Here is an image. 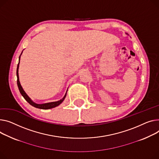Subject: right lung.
Here are the masks:
<instances>
[{
	"label": "right lung",
	"mask_w": 159,
	"mask_h": 159,
	"mask_svg": "<svg viewBox=\"0 0 159 159\" xmlns=\"http://www.w3.org/2000/svg\"><path fill=\"white\" fill-rule=\"evenodd\" d=\"M20 56L19 57V62H20ZM19 62L18 64V66H17V70H16V76H17V85H18V89H19V91L21 93V94L22 95L23 97L25 98V100L30 104L32 106H33L34 107H36V108H38V109H52V108H54V107H56L57 106H58L59 105H60L62 102L63 100H65L66 96V93L65 95V97H63L61 100H59V101H57V102H50V103H43V104H37L34 102H33V101H32L29 97L27 96V94L25 93V92L24 91L22 87L21 86V84L20 83V81H19V77H18V67H19Z\"/></svg>",
	"instance_id": "add662e5"
}]
</instances>
